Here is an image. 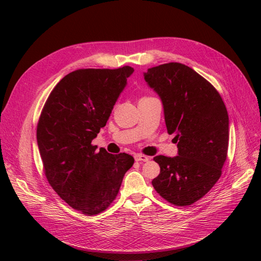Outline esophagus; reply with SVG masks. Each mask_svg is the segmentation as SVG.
I'll use <instances>...</instances> for the list:
<instances>
[{"label": "esophagus", "instance_id": "obj_1", "mask_svg": "<svg viewBox=\"0 0 261 261\" xmlns=\"http://www.w3.org/2000/svg\"><path fill=\"white\" fill-rule=\"evenodd\" d=\"M135 160L138 162H147V161H149V156L137 153V154H135Z\"/></svg>", "mask_w": 261, "mask_h": 261}]
</instances>
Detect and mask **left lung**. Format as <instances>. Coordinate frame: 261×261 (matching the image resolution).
<instances>
[{"label":"left lung","mask_w":261,"mask_h":261,"mask_svg":"<svg viewBox=\"0 0 261 261\" xmlns=\"http://www.w3.org/2000/svg\"><path fill=\"white\" fill-rule=\"evenodd\" d=\"M160 97L169 134H175L177 155H156L160 174L152 186L175 206H189L206 195L221 176L228 146V115L209 82L191 67L168 63L144 73Z\"/></svg>","instance_id":"left-lung-1"}]
</instances>
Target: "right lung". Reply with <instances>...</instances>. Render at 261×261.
Here are the masks:
<instances>
[{
	"instance_id": "obj_1",
	"label": "right lung",
	"mask_w": 261,
	"mask_h": 261,
	"mask_svg": "<svg viewBox=\"0 0 261 261\" xmlns=\"http://www.w3.org/2000/svg\"><path fill=\"white\" fill-rule=\"evenodd\" d=\"M134 68L78 69L54 87L39 118L37 143L45 176L70 207L93 216L106 210L134 164L127 153L92 146Z\"/></svg>"
}]
</instances>
